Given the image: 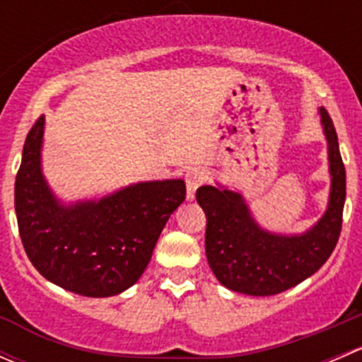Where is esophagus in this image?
<instances>
[{"instance_id": "esophagus-1", "label": "esophagus", "mask_w": 362, "mask_h": 362, "mask_svg": "<svg viewBox=\"0 0 362 362\" xmlns=\"http://www.w3.org/2000/svg\"><path fill=\"white\" fill-rule=\"evenodd\" d=\"M204 173L199 168H191L185 173V184H187V199H194L196 189L203 184Z\"/></svg>"}]
</instances>
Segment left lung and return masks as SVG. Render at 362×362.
<instances>
[{"mask_svg":"<svg viewBox=\"0 0 362 362\" xmlns=\"http://www.w3.org/2000/svg\"><path fill=\"white\" fill-rule=\"evenodd\" d=\"M320 115L329 145L331 198L324 217L306 235H269L252 221L240 194L214 185L196 191L206 211L208 264L228 289L249 296L280 294L313 275L333 254L341 233L346 178L333 119L326 108H320Z\"/></svg>","mask_w":362,"mask_h":362,"instance_id":"left-lung-1","label":"left lung"}]
</instances>
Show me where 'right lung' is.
Returning a JSON list of instances; mask_svg holds the SVG:
<instances>
[{"instance_id":"1","label":"right lung","mask_w":362,"mask_h":362,"mask_svg":"<svg viewBox=\"0 0 362 362\" xmlns=\"http://www.w3.org/2000/svg\"><path fill=\"white\" fill-rule=\"evenodd\" d=\"M42 134L40 115L25 136L16 177L17 226L29 261L75 294L122 293L147 268L164 224L184 203L185 182H144L98 203L59 206L40 170Z\"/></svg>"}]
</instances>
